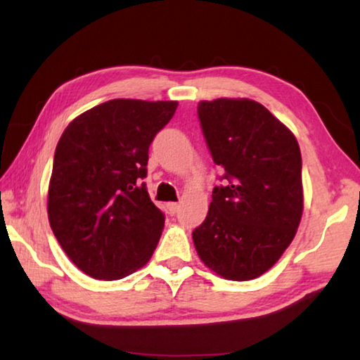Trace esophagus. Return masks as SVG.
<instances>
[{
  "label": "esophagus",
  "instance_id": "34e87169",
  "mask_svg": "<svg viewBox=\"0 0 360 360\" xmlns=\"http://www.w3.org/2000/svg\"><path fill=\"white\" fill-rule=\"evenodd\" d=\"M167 208H168L169 214H176V212H178V210H179V205L178 203H168Z\"/></svg>",
  "mask_w": 360,
  "mask_h": 360
}]
</instances>
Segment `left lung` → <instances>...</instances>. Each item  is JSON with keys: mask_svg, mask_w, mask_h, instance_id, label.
Returning a JSON list of instances; mask_svg holds the SVG:
<instances>
[{"mask_svg": "<svg viewBox=\"0 0 360 360\" xmlns=\"http://www.w3.org/2000/svg\"><path fill=\"white\" fill-rule=\"evenodd\" d=\"M197 112L224 186L212 188L193 245L217 275L248 281L270 270L295 236L303 211L300 148L257 101H200Z\"/></svg>", "mask_w": 360, "mask_h": 360, "instance_id": "obj_1", "label": "left lung"}]
</instances>
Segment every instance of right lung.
I'll use <instances>...</instances> for the list:
<instances>
[{
    "instance_id": "obj_1",
    "label": "right lung",
    "mask_w": 360,
    "mask_h": 360,
    "mask_svg": "<svg viewBox=\"0 0 360 360\" xmlns=\"http://www.w3.org/2000/svg\"><path fill=\"white\" fill-rule=\"evenodd\" d=\"M176 101L117 98L66 127L53 155L49 222L60 246L85 275L114 281L149 262L165 214L143 179L149 146Z\"/></svg>"
}]
</instances>
